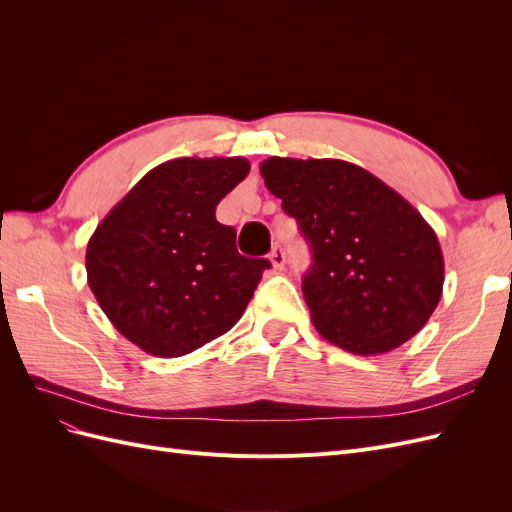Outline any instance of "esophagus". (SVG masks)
Wrapping results in <instances>:
<instances>
[{
    "label": "esophagus",
    "mask_w": 512,
    "mask_h": 512,
    "mask_svg": "<svg viewBox=\"0 0 512 512\" xmlns=\"http://www.w3.org/2000/svg\"><path fill=\"white\" fill-rule=\"evenodd\" d=\"M269 260H271L273 269H284V265H286V254H284V250H282L280 245L273 247L271 254H269Z\"/></svg>",
    "instance_id": "34e87169"
}]
</instances>
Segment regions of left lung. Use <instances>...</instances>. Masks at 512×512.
I'll list each match as a JSON object with an SVG mask.
<instances>
[{
    "label": "left lung",
    "mask_w": 512,
    "mask_h": 512,
    "mask_svg": "<svg viewBox=\"0 0 512 512\" xmlns=\"http://www.w3.org/2000/svg\"><path fill=\"white\" fill-rule=\"evenodd\" d=\"M260 175L312 247L303 297L327 342L374 356L425 327L442 297L444 258L436 232L404 196L331 158L273 156Z\"/></svg>",
    "instance_id": "8db88e82"
}]
</instances>
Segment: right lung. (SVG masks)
<instances>
[{"label": "right lung", "instance_id": "1", "mask_svg": "<svg viewBox=\"0 0 512 512\" xmlns=\"http://www.w3.org/2000/svg\"><path fill=\"white\" fill-rule=\"evenodd\" d=\"M245 158H177L138 181L87 243V284L113 327L147 354L175 359L230 331L271 267L237 252L215 207Z\"/></svg>", "mask_w": 512, "mask_h": 512}]
</instances>
